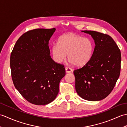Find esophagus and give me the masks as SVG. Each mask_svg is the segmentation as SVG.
I'll use <instances>...</instances> for the list:
<instances>
[{"label":"esophagus","instance_id":"esophagus-1","mask_svg":"<svg viewBox=\"0 0 127 127\" xmlns=\"http://www.w3.org/2000/svg\"><path fill=\"white\" fill-rule=\"evenodd\" d=\"M65 71L66 72H68V73H69V72H70L72 71V69L69 68V67H66L65 68Z\"/></svg>","mask_w":127,"mask_h":127}]
</instances>
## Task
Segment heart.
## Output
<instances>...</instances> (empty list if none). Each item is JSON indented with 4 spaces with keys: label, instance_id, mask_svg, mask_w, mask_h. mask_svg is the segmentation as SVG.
I'll return each instance as SVG.
<instances>
[{
    "label": "heart",
    "instance_id": "b5f03b06",
    "mask_svg": "<svg viewBox=\"0 0 127 127\" xmlns=\"http://www.w3.org/2000/svg\"><path fill=\"white\" fill-rule=\"evenodd\" d=\"M93 51L92 40L73 33L61 36L58 43H53L51 46L52 57L56 62L61 63L65 61L68 54L70 62L77 66L87 64L92 58Z\"/></svg>",
    "mask_w": 127,
    "mask_h": 127
}]
</instances>
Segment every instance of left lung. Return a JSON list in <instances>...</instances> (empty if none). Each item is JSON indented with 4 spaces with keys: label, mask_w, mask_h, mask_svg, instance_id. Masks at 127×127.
I'll use <instances>...</instances> for the list:
<instances>
[{
    "label": "left lung",
    "mask_w": 127,
    "mask_h": 127,
    "mask_svg": "<svg viewBox=\"0 0 127 127\" xmlns=\"http://www.w3.org/2000/svg\"><path fill=\"white\" fill-rule=\"evenodd\" d=\"M93 37L95 46L91 60L75 69V89L82 98L98 101L108 96L120 76L121 54L109 35L92 31H82Z\"/></svg>",
    "instance_id": "obj_1"
}]
</instances>
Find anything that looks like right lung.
<instances>
[{"mask_svg":"<svg viewBox=\"0 0 127 127\" xmlns=\"http://www.w3.org/2000/svg\"><path fill=\"white\" fill-rule=\"evenodd\" d=\"M55 28L27 32L16 41L10 56V68L15 88L32 104L50 103L59 92L65 75L64 65L51 58L48 41Z\"/></svg>","mask_w":127,"mask_h":127,"instance_id":"1","label":"right lung"}]
</instances>
